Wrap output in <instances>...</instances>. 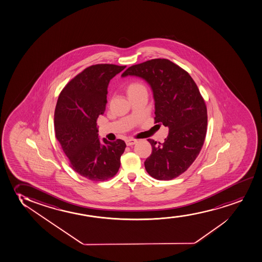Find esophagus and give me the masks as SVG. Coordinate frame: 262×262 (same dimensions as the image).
<instances>
[{"mask_svg": "<svg viewBox=\"0 0 262 262\" xmlns=\"http://www.w3.org/2000/svg\"><path fill=\"white\" fill-rule=\"evenodd\" d=\"M137 140H134V139H128V140H126V145L127 146H133L134 144H136Z\"/></svg>", "mask_w": 262, "mask_h": 262, "instance_id": "34e87169", "label": "esophagus"}]
</instances>
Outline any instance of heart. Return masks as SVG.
<instances>
[{"label":"heart","mask_w":262,"mask_h":262,"mask_svg":"<svg viewBox=\"0 0 262 262\" xmlns=\"http://www.w3.org/2000/svg\"><path fill=\"white\" fill-rule=\"evenodd\" d=\"M141 88H145L144 85L138 83V82H134V83H132V84L129 85V89H128V92H133V91H135V90Z\"/></svg>","instance_id":"obj_1"}]
</instances>
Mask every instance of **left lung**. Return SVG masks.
<instances>
[{
    "label": "left lung",
    "instance_id": "1",
    "mask_svg": "<svg viewBox=\"0 0 262 262\" xmlns=\"http://www.w3.org/2000/svg\"><path fill=\"white\" fill-rule=\"evenodd\" d=\"M129 75L149 84L155 121L169 129L164 142L148 140L153 150L145 161V168L157 180H172L187 170L204 145L207 132L204 100L188 73L165 58L133 66L122 77Z\"/></svg>",
    "mask_w": 262,
    "mask_h": 262
}]
</instances>
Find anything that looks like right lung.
Listing matches in <instances>:
<instances>
[{
  "label": "right lung",
  "mask_w": 262,
  "mask_h": 262,
  "mask_svg": "<svg viewBox=\"0 0 262 262\" xmlns=\"http://www.w3.org/2000/svg\"><path fill=\"white\" fill-rule=\"evenodd\" d=\"M122 66H91L72 79L58 97L54 113L56 138L72 169L92 181H104L119 170L123 140H100L97 119L105 110L110 80Z\"/></svg>",
  "instance_id": "add662e5"
}]
</instances>
